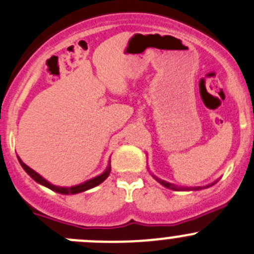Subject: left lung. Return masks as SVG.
<instances>
[{"label": "left lung", "instance_id": "obj_1", "mask_svg": "<svg viewBox=\"0 0 254 254\" xmlns=\"http://www.w3.org/2000/svg\"><path fill=\"white\" fill-rule=\"evenodd\" d=\"M155 179H156V177H155ZM156 180H157V181L160 182V184L164 185L165 187H167V189H172V190H182V189H177V187H175L174 185L169 184V182H166V181H162V180H160V179H156ZM198 189H202V187H197V189H193V190H198Z\"/></svg>", "mask_w": 254, "mask_h": 254}]
</instances>
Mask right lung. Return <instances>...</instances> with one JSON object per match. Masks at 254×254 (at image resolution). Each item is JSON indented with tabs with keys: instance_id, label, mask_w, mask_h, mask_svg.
<instances>
[{
	"instance_id": "right-lung-1",
	"label": "right lung",
	"mask_w": 254,
	"mask_h": 254,
	"mask_svg": "<svg viewBox=\"0 0 254 254\" xmlns=\"http://www.w3.org/2000/svg\"><path fill=\"white\" fill-rule=\"evenodd\" d=\"M18 160H19V164H21V166L24 169V171H26L27 174H28L29 176H31L32 179L34 180V181H37L38 184L43 185V186L48 187V189L53 190V191H56V192L64 193V195H69V193H70V195H73V193L83 192V191H87V190L93 189V187H95V186H98L99 184H102V182L104 181V180L107 179V177L109 176V174H110V166H108V169L105 170V171L103 172L102 175H99V176H97V177H94V179L89 180V181L84 182V184H80V185H77V186H72V187H58V186H54V185L49 184L48 181H46V180H44L43 177L41 176V175H38L36 171H33L31 167H28L26 164H23V162L21 161V159H19V157H18Z\"/></svg>"
}]
</instances>
